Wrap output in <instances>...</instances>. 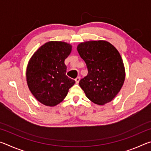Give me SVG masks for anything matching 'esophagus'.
<instances>
[{
    "mask_svg": "<svg viewBox=\"0 0 151 151\" xmlns=\"http://www.w3.org/2000/svg\"><path fill=\"white\" fill-rule=\"evenodd\" d=\"M80 80H81V77L80 76H77V77H76V78H75V81H76V83H79V81H80Z\"/></svg>",
    "mask_w": 151,
    "mask_h": 151,
    "instance_id": "esophagus-1",
    "label": "esophagus"
}]
</instances>
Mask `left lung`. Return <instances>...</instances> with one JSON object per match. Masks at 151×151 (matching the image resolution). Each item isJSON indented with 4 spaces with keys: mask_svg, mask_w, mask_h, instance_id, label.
Wrapping results in <instances>:
<instances>
[{
    "mask_svg": "<svg viewBox=\"0 0 151 151\" xmlns=\"http://www.w3.org/2000/svg\"><path fill=\"white\" fill-rule=\"evenodd\" d=\"M77 50L88 69V75L79 82L86 97L99 105L111 102L121 89L125 78L119 51L104 40L82 42Z\"/></svg>",
    "mask_w": 151,
    "mask_h": 151,
    "instance_id": "8db88e82",
    "label": "left lung"
}]
</instances>
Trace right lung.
I'll list each match as a JSON object with an SVG mask.
<instances>
[{"label": "right lung", "instance_id": "add662e5", "mask_svg": "<svg viewBox=\"0 0 151 151\" xmlns=\"http://www.w3.org/2000/svg\"><path fill=\"white\" fill-rule=\"evenodd\" d=\"M72 46L65 42L50 41L32 55L27 69L30 92L40 103L54 106L63 101L75 81L66 75L65 60Z\"/></svg>", "mask_w": 151, "mask_h": 151}]
</instances>
